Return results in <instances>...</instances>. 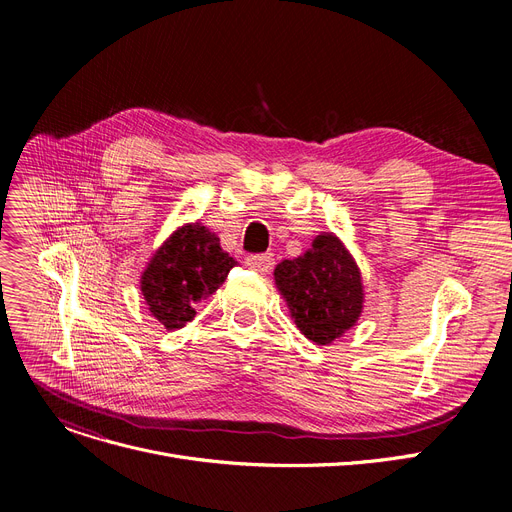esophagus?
Segmentation results:
<instances>
[{
	"label": "esophagus",
	"mask_w": 512,
	"mask_h": 512,
	"mask_svg": "<svg viewBox=\"0 0 512 512\" xmlns=\"http://www.w3.org/2000/svg\"><path fill=\"white\" fill-rule=\"evenodd\" d=\"M245 263L255 272H272L276 265V259L272 253H261V255H249L245 259Z\"/></svg>",
	"instance_id": "34e87169"
}]
</instances>
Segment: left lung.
Returning a JSON list of instances; mask_svg holds the SVG:
<instances>
[{
  "label": "left lung",
  "mask_w": 512,
  "mask_h": 512,
  "mask_svg": "<svg viewBox=\"0 0 512 512\" xmlns=\"http://www.w3.org/2000/svg\"><path fill=\"white\" fill-rule=\"evenodd\" d=\"M276 284L297 328L317 344H330L357 324L363 309L359 267L334 234H319L311 249L284 259Z\"/></svg>",
  "instance_id": "8db88e82"
}]
</instances>
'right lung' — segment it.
Returning <instances> with one entry per match:
<instances>
[{"label":"right lung","instance_id":"obj_1","mask_svg":"<svg viewBox=\"0 0 512 512\" xmlns=\"http://www.w3.org/2000/svg\"><path fill=\"white\" fill-rule=\"evenodd\" d=\"M236 261L205 226L186 224L151 257L141 292L151 315L166 330L186 326L195 307L224 284Z\"/></svg>","mask_w":512,"mask_h":512}]
</instances>
